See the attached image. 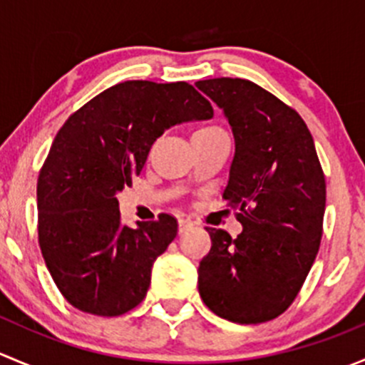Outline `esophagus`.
<instances>
[{
	"label": "esophagus",
	"instance_id": "obj_1",
	"mask_svg": "<svg viewBox=\"0 0 365 365\" xmlns=\"http://www.w3.org/2000/svg\"><path fill=\"white\" fill-rule=\"evenodd\" d=\"M192 226H194L192 220L178 219V233H185V231H189Z\"/></svg>",
	"mask_w": 365,
	"mask_h": 365
}]
</instances>
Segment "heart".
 Wrapping results in <instances>:
<instances>
[{
	"label": "heart",
	"instance_id": "1",
	"mask_svg": "<svg viewBox=\"0 0 365 365\" xmlns=\"http://www.w3.org/2000/svg\"><path fill=\"white\" fill-rule=\"evenodd\" d=\"M208 128H215V127H208Z\"/></svg>",
	"mask_w": 365,
	"mask_h": 365
}]
</instances>
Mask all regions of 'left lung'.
<instances>
[{"instance_id": "8db88e82", "label": "left lung", "mask_w": 365, "mask_h": 365, "mask_svg": "<svg viewBox=\"0 0 365 365\" xmlns=\"http://www.w3.org/2000/svg\"><path fill=\"white\" fill-rule=\"evenodd\" d=\"M222 109L235 155L222 197L237 208V238L206 227L212 249L200 263L197 288L220 318L256 325L295 300L322 242L327 185L307 125L247 79L197 81Z\"/></svg>"}]
</instances>
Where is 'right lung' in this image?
<instances>
[{"mask_svg": "<svg viewBox=\"0 0 365 365\" xmlns=\"http://www.w3.org/2000/svg\"><path fill=\"white\" fill-rule=\"evenodd\" d=\"M212 116L210 102L189 83L125 81L65 121L38 175L36 208L40 251L68 304L97 316L141 304L178 222L162 213L123 226L116 194L132 185L168 128Z\"/></svg>", "mask_w": 365, "mask_h": 365, "instance_id": "obj_1", "label": "right lung"}]
</instances>
